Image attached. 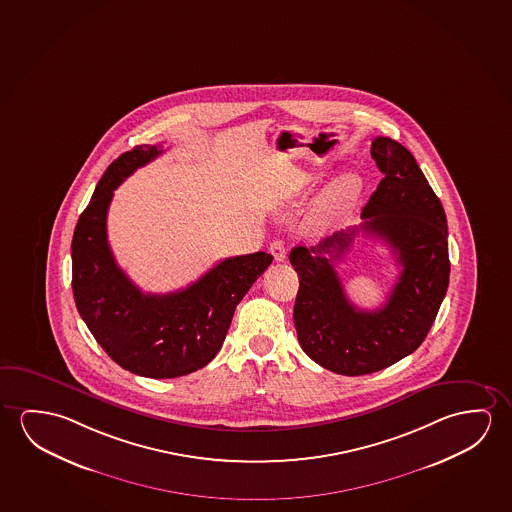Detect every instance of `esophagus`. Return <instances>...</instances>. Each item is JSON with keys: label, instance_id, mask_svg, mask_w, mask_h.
Masks as SVG:
<instances>
[{"label": "esophagus", "instance_id": "esophagus-1", "mask_svg": "<svg viewBox=\"0 0 512 512\" xmlns=\"http://www.w3.org/2000/svg\"><path fill=\"white\" fill-rule=\"evenodd\" d=\"M269 252L275 257L276 262H284L287 259L284 243L280 239H275L273 243L269 244Z\"/></svg>", "mask_w": 512, "mask_h": 512}]
</instances>
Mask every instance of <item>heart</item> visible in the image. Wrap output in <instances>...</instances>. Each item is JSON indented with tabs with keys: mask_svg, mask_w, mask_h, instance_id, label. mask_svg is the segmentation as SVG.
I'll use <instances>...</instances> for the list:
<instances>
[{
	"mask_svg": "<svg viewBox=\"0 0 512 512\" xmlns=\"http://www.w3.org/2000/svg\"><path fill=\"white\" fill-rule=\"evenodd\" d=\"M360 191V181L354 175H344L342 179L333 182L330 188L326 189L321 202L312 216V230L323 232L331 227V223L339 218L340 213L347 205L353 202Z\"/></svg>",
	"mask_w": 512,
	"mask_h": 512,
	"instance_id": "heart-1",
	"label": "heart"
}]
</instances>
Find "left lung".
Segmentation results:
<instances>
[{
  "mask_svg": "<svg viewBox=\"0 0 512 512\" xmlns=\"http://www.w3.org/2000/svg\"><path fill=\"white\" fill-rule=\"evenodd\" d=\"M370 154L383 179L363 207L362 225L335 232L317 246H296L289 255L299 278L292 314L299 346L342 376L378 372L418 349L449 287V230L440 198L401 143L378 136ZM358 231L388 243L402 266L378 311L354 308L334 271Z\"/></svg>",
  "mask_w": 512,
  "mask_h": 512,
  "instance_id": "1",
  "label": "left lung"
}]
</instances>
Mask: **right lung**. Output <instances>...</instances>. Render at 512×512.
<instances>
[{
    "label": "right lung",
    "instance_id": "add662e5",
    "mask_svg": "<svg viewBox=\"0 0 512 512\" xmlns=\"http://www.w3.org/2000/svg\"><path fill=\"white\" fill-rule=\"evenodd\" d=\"M163 152L138 145L118 156L95 186L72 236V292L81 319L122 369L143 378L186 376L218 354L237 303L273 257L266 252L221 260L195 284L170 294H145L118 268L106 216L113 191Z\"/></svg>",
    "mask_w": 512,
    "mask_h": 512
}]
</instances>
